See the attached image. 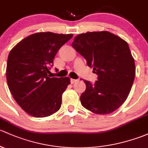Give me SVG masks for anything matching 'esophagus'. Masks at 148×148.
Wrapping results in <instances>:
<instances>
[{
	"label": "esophagus",
	"instance_id": "obj_1",
	"mask_svg": "<svg viewBox=\"0 0 148 148\" xmlns=\"http://www.w3.org/2000/svg\"><path fill=\"white\" fill-rule=\"evenodd\" d=\"M77 81V80H75V79H71V83H72V84H73V83H76Z\"/></svg>",
	"mask_w": 148,
	"mask_h": 148
}]
</instances>
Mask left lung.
I'll return each mask as SVG.
<instances>
[{"label":"left lung","instance_id":"obj_1","mask_svg":"<svg viewBox=\"0 0 148 148\" xmlns=\"http://www.w3.org/2000/svg\"><path fill=\"white\" fill-rule=\"evenodd\" d=\"M72 46L98 75L93 85L84 80L82 106L99 115L116 110L128 96L135 75V60L127 42L108 31H95L77 35Z\"/></svg>","mask_w":148,"mask_h":148}]
</instances>
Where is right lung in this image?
Returning <instances> with one entry per match:
<instances>
[{
    "label": "right lung",
    "instance_id": "add662e5",
    "mask_svg": "<svg viewBox=\"0 0 148 148\" xmlns=\"http://www.w3.org/2000/svg\"><path fill=\"white\" fill-rule=\"evenodd\" d=\"M73 34L41 32L20 41L8 55L6 78L19 106L30 115L44 118L59 110L71 78L50 77L49 67L60 47Z\"/></svg>",
    "mask_w": 148,
    "mask_h": 148
}]
</instances>
